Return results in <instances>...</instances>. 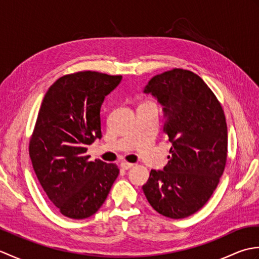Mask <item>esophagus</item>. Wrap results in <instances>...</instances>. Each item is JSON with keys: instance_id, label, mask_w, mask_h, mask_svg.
Here are the masks:
<instances>
[{"instance_id": "34e87169", "label": "esophagus", "mask_w": 259, "mask_h": 259, "mask_svg": "<svg viewBox=\"0 0 259 259\" xmlns=\"http://www.w3.org/2000/svg\"><path fill=\"white\" fill-rule=\"evenodd\" d=\"M120 166H121V168H122V169L128 170V169H130L131 167H134V163H130V162H126V161H122V162L120 163Z\"/></svg>"}]
</instances>
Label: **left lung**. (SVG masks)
Returning <instances> with one entry per match:
<instances>
[{
	"mask_svg": "<svg viewBox=\"0 0 259 259\" xmlns=\"http://www.w3.org/2000/svg\"><path fill=\"white\" fill-rule=\"evenodd\" d=\"M164 111L163 133L172 144L163 170H151L142 186L151 207L181 219L201 209L217 188L227 162L228 134L224 110L199 75L166 71L145 88Z\"/></svg>",
	"mask_w": 259,
	"mask_h": 259,
	"instance_id": "1",
	"label": "left lung"
}]
</instances>
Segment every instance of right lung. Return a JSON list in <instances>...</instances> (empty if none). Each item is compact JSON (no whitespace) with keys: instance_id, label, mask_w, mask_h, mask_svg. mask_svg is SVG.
I'll return each instance as SVG.
<instances>
[{"instance_id":"1","label":"right lung","mask_w":259,"mask_h":259,"mask_svg":"<svg viewBox=\"0 0 259 259\" xmlns=\"http://www.w3.org/2000/svg\"><path fill=\"white\" fill-rule=\"evenodd\" d=\"M122 76L79 71L49 88L29 144L33 169L63 216L84 219L107 199L119 175L115 163L89 161L88 146L100 139V108Z\"/></svg>"}]
</instances>
